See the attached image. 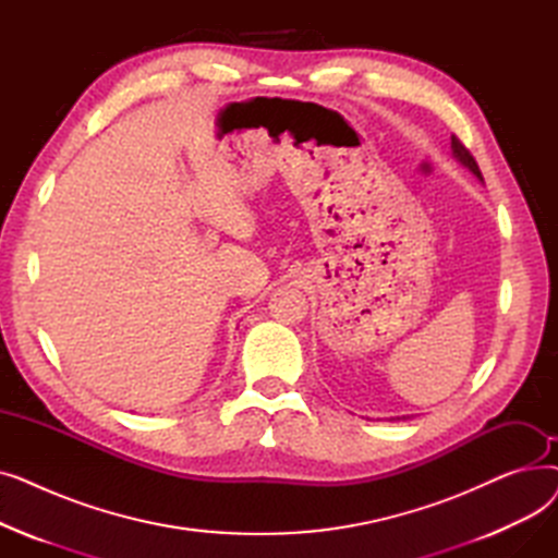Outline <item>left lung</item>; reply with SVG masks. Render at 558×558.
I'll return each mask as SVG.
<instances>
[{
  "label": "left lung",
  "instance_id": "8db88e82",
  "mask_svg": "<svg viewBox=\"0 0 558 558\" xmlns=\"http://www.w3.org/2000/svg\"><path fill=\"white\" fill-rule=\"evenodd\" d=\"M452 156L457 158V162H461L468 171H473L475 175H477V179L484 183V179H482V171H480V167H477V162H475V158L471 156V151H468L465 149V146L452 135ZM404 418V416H402Z\"/></svg>",
  "mask_w": 558,
  "mask_h": 558
}]
</instances>
